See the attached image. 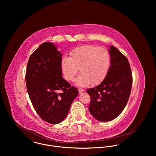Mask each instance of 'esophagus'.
Returning a JSON list of instances; mask_svg holds the SVG:
<instances>
[{"label": "esophagus", "mask_w": 156, "mask_h": 156, "mask_svg": "<svg viewBox=\"0 0 156 156\" xmlns=\"http://www.w3.org/2000/svg\"><path fill=\"white\" fill-rule=\"evenodd\" d=\"M78 90H79V94H82L84 91V89H82V88H79Z\"/></svg>", "instance_id": "obj_1"}]
</instances>
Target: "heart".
Here are the masks:
<instances>
[{"instance_id":"1","label":"heart","mask_w":156,"mask_h":156,"mask_svg":"<svg viewBox=\"0 0 156 156\" xmlns=\"http://www.w3.org/2000/svg\"><path fill=\"white\" fill-rule=\"evenodd\" d=\"M111 64V55L105 48L93 45L77 47L69 53V58L61 61V69L67 81H73L79 69L81 74L75 83L86 87L91 83H100L106 77Z\"/></svg>"}]
</instances>
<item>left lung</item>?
<instances>
[{"label":"left lung","mask_w":156,"mask_h":156,"mask_svg":"<svg viewBox=\"0 0 156 156\" xmlns=\"http://www.w3.org/2000/svg\"><path fill=\"white\" fill-rule=\"evenodd\" d=\"M111 65L103 82L87 89L90 97V113L98 121H109L124 110L132 87V74L127 58L115 47L109 49Z\"/></svg>","instance_id":"1"}]
</instances>
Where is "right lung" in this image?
<instances>
[{
  "label": "right lung",
  "instance_id": "right-lung-1",
  "mask_svg": "<svg viewBox=\"0 0 156 156\" xmlns=\"http://www.w3.org/2000/svg\"><path fill=\"white\" fill-rule=\"evenodd\" d=\"M62 53L55 45L43 43L30 55L25 76L32 105L45 122L57 124L67 116L78 90L62 77Z\"/></svg>",
  "mask_w": 156,
  "mask_h": 156
}]
</instances>
